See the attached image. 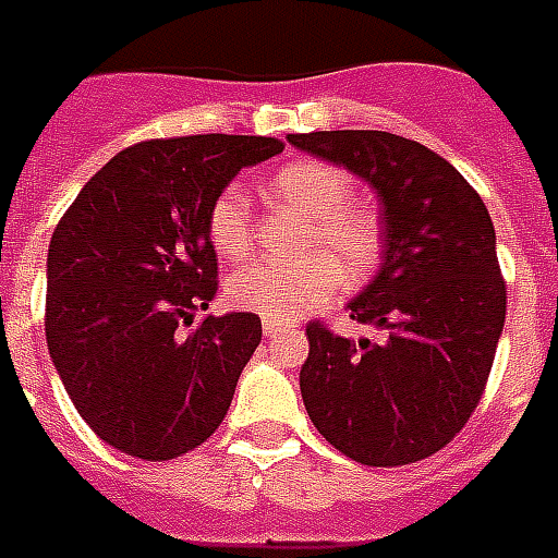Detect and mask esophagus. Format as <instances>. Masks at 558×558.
Here are the masks:
<instances>
[{"instance_id": "obj_1", "label": "esophagus", "mask_w": 558, "mask_h": 558, "mask_svg": "<svg viewBox=\"0 0 558 558\" xmlns=\"http://www.w3.org/2000/svg\"><path fill=\"white\" fill-rule=\"evenodd\" d=\"M260 330H264V336H279L282 330H286V324H282V322H264V327H260Z\"/></svg>"}]
</instances>
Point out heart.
Here are the masks:
<instances>
[{"label":"heart","mask_w":558,"mask_h":558,"mask_svg":"<svg viewBox=\"0 0 558 558\" xmlns=\"http://www.w3.org/2000/svg\"><path fill=\"white\" fill-rule=\"evenodd\" d=\"M267 192L276 204L310 219L300 248L310 255L291 267L246 264L231 272L228 300L260 318L291 322L333 298L342 279L363 282L381 258V225L373 209L351 201V177L327 161H288L272 173ZM209 246L222 258L252 252V207L240 185H225L207 209Z\"/></svg>","instance_id":"b5f03b06"}]
</instances>
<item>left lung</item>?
Wrapping results in <instances>:
<instances>
[{"mask_svg":"<svg viewBox=\"0 0 558 558\" xmlns=\"http://www.w3.org/2000/svg\"><path fill=\"white\" fill-rule=\"evenodd\" d=\"M288 141L342 165L381 201V267L351 300V318L381 342L306 327L300 393L310 421L363 465L426 460L481 402L505 327V279L484 201L462 173L390 132H310Z\"/></svg>","mask_w":558,"mask_h":558,"instance_id":"8db88e82","label":"left lung"}]
</instances>
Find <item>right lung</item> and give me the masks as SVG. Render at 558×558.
<instances>
[{"instance_id":"obj_1","label":"right lung","mask_w":558,"mask_h":558,"mask_svg":"<svg viewBox=\"0 0 558 558\" xmlns=\"http://www.w3.org/2000/svg\"><path fill=\"white\" fill-rule=\"evenodd\" d=\"M276 137L189 134L117 153L83 185L47 248L45 333L98 438L161 462L204 445L260 342V318L195 315L219 291L207 209Z\"/></svg>"}]
</instances>
